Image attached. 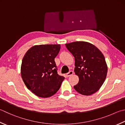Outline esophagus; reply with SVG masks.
<instances>
[{
  "instance_id": "1",
  "label": "esophagus",
  "mask_w": 125,
  "mask_h": 125,
  "mask_svg": "<svg viewBox=\"0 0 125 125\" xmlns=\"http://www.w3.org/2000/svg\"><path fill=\"white\" fill-rule=\"evenodd\" d=\"M72 74H73V71H70L69 73H67L66 74V77H70L71 76H72Z\"/></svg>"
}]
</instances>
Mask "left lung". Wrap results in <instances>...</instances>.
I'll list each match as a JSON object with an SVG mask.
<instances>
[{
	"instance_id": "1",
	"label": "left lung",
	"mask_w": 125,
	"mask_h": 125,
	"mask_svg": "<svg viewBox=\"0 0 125 125\" xmlns=\"http://www.w3.org/2000/svg\"><path fill=\"white\" fill-rule=\"evenodd\" d=\"M75 60L74 72L79 82L74 86L78 93L90 95L102 85L107 74V65L102 52L89 42L76 41L65 44Z\"/></svg>"
}]
</instances>
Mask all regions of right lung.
Here are the masks:
<instances>
[{"instance_id":"1","label":"right lung","mask_w":125,"mask_h":125,"mask_svg":"<svg viewBox=\"0 0 125 125\" xmlns=\"http://www.w3.org/2000/svg\"><path fill=\"white\" fill-rule=\"evenodd\" d=\"M60 44L34 46L23 58L21 73L26 86L40 97H49L57 92L64 79L58 74L54 59Z\"/></svg>"}]
</instances>
